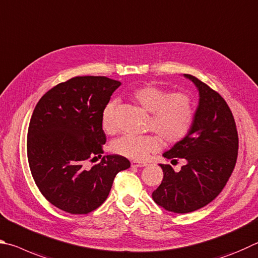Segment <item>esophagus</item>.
<instances>
[{
  "mask_svg": "<svg viewBox=\"0 0 258 258\" xmlns=\"http://www.w3.org/2000/svg\"><path fill=\"white\" fill-rule=\"evenodd\" d=\"M146 165H147V163H143V162H136V161L132 162L133 168H144V166H146Z\"/></svg>",
  "mask_w": 258,
  "mask_h": 258,
  "instance_id": "1",
  "label": "esophagus"
}]
</instances>
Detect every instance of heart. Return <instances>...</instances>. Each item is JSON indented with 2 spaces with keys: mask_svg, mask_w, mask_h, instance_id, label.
Wrapping results in <instances>:
<instances>
[{
  "mask_svg": "<svg viewBox=\"0 0 258 258\" xmlns=\"http://www.w3.org/2000/svg\"><path fill=\"white\" fill-rule=\"evenodd\" d=\"M132 98L144 111L151 113L148 128L159 134L165 143H178L187 136L195 114L192 99L188 94L181 92L169 94L159 86L144 85L134 90ZM113 107L114 103H110L103 111L102 123L106 133L114 130ZM160 137L156 135H125L113 143L112 150L126 159L142 161L150 153L160 150Z\"/></svg>",
  "mask_w": 258,
  "mask_h": 258,
  "instance_id": "heart-1",
  "label": "heart"
}]
</instances>
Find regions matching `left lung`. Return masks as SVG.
I'll list each match as a JSON object with an SVG mask.
<instances>
[{"label": "left lung", "mask_w": 258, "mask_h": 258, "mask_svg": "<svg viewBox=\"0 0 258 258\" xmlns=\"http://www.w3.org/2000/svg\"><path fill=\"white\" fill-rule=\"evenodd\" d=\"M198 90V105L187 136L163 156L186 162L179 172L160 164L163 180L152 197L156 204L173 213H189L209 204L222 191L238 155V133L232 112L215 90L190 75Z\"/></svg>", "instance_id": "1"}]
</instances>
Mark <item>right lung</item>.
<instances>
[{
	"instance_id": "right-lung-1",
	"label": "right lung",
	"mask_w": 258,
	"mask_h": 258,
	"mask_svg": "<svg viewBox=\"0 0 258 258\" xmlns=\"http://www.w3.org/2000/svg\"><path fill=\"white\" fill-rule=\"evenodd\" d=\"M120 85L106 77H75L49 89L36 105L27 155L40 192L57 209L71 214L96 210L116 173L130 168L129 160L116 154L103 156L92 168L85 165L102 157L103 111Z\"/></svg>"
}]
</instances>
